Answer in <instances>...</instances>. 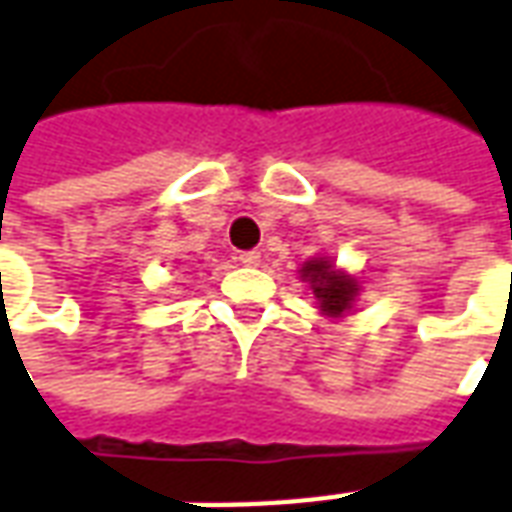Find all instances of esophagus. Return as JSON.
<instances>
[{"instance_id":"esophagus-1","label":"esophagus","mask_w":512,"mask_h":512,"mask_svg":"<svg viewBox=\"0 0 512 512\" xmlns=\"http://www.w3.org/2000/svg\"><path fill=\"white\" fill-rule=\"evenodd\" d=\"M238 260H241L244 266H257V263H260V252L249 249V252H241V255H238Z\"/></svg>"}]
</instances>
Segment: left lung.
<instances>
[{
    "label": "left lung",
    "instance_id": "left-lung-1",
    "mask_svg": "<svg viewBox=\"0 0 512 512\" xmlns=\"http://www.w3.org/2000/svg\"><path fill=\"white\" fill-rule=\"evenodd\" d=\"M302 277H307V280L313 282V288H316V296L324 313L341 316L343 310L352 305V299H355V280H349V277H343L338 271H332L327 260H313V263H307V266L302 268Z\"/></svg>",
    "mask_w": 512,
    "mask_h": 512
}]
</instances>
